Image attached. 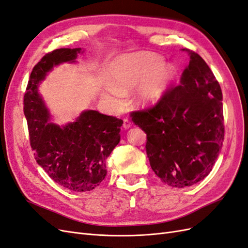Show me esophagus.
Here are the masks:
<instances>
[{"label":"esophagus","mask_w":248,"mask_h":248,"mask_svg":"<svg viewBox=\"0 0 248 248\" xmlns=\"http://www.w3.org/2000/svg\"><path fill=\"white\" fill-rule=\"evenodd\" d=\"M130 127H131V122L129 121L128 119H124L123 120V128L125 130H127V129H129Z\"/></svg>","instance_id":"esophagus-1"}]
</instances>
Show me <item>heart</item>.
Segmentation results:
<instances>
[{"label": "heart", "mask_w": 248, "mask_h": 248, "mask_svg": "<svg viewBox=\"0 0 248 248\" xmlns=\"http://www.w3.org/2000/svg\"><path fill=\"white\" fill-rule=\"evenodd\" d=\"M108 77L110 87L102 92V97L112 108H121L124 96L138 86L133 104L138 108L148 109L169 94L178 70L174 65L163 64L161 57L144 51L116 58L108 66Z\"/></svg>", "instance_id": "heart-1"}]
</instances>
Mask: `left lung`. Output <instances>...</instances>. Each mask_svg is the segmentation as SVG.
Wrapping results in <instances>:
<instances>
[{
  "mask_svg": "<svg viewBox=\"0 0 248 248\" xmlns=\"http://www.w3.org/2000/svg\"><path fill=\"white\" fill-rule=\"evenodd\" d=\"M189 65L181 85L155 107L131 112L147 134L150 166L161 181L176 188L206 178L222 148V93L218 81L197 52L186 49Z\"/></svg>",
  "mask_w": 248,
  "mask_h": 248,
  "instance_id": "left-lung-1",
  "label": "left lung"
}]
</instances>
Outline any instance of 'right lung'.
Masks as SVG:
<instances>
[{
  "label": "right lung",
  "mask_w": 248,
  "mask_h": 248,
  "mask_svg": "<svg viewBox=\"0 0 248 248\" xmlns=\"http://www.w3.org/2000/svg\"><path fill=\"white\" fill-rule=\"evenodd\" d=\"M84 50L59 48L44 56L31 73L24 98L30 141L37 163L56 183L66 189H94L107 176L106 160L120 141L123 121L87 109L65 125L50 121L38 87L54 67L76 63Z\"/></svg>",
  "instance_id": "obj_1"
}]
</instances>
